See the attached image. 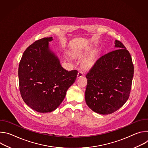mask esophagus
I'll use <instances>...</instances> for the list:
<instances>
[{
	"label": "esophagus",
	"instance_id": "obj_1",
	"mask_svg": "<svg viewBox=\"0 0 148 148\" xmlns=\"http://www.w3.org/2000/svg\"><path fill=\"white\" fill-rule=\"evenodd\" d=\"M84 75V73L82 71H79L78 73V74H77V77L78 78H80L81 77H82Z\"/></svg>",
	"mask_w": 148,
	"mask_h": 148
}]
</instances>
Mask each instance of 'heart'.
<instances>
[{
  "label": "heart",
  "instance_id": "b5f03b06",
  "mask_svg": "<svg viewBox=\"0 0 148 148\" xmlns=\"http://www.w3.org/2000/svg\"><path fill=\"white\" fill-rule=\"evenodd\" d=\"M94 60V55L92 54L88 58H87L85 60V61L84 62V67H91L92 65V64H93Z\"/></svg>",
  "mask_w": 148,
  "mask_h": 148
}]
</instances>
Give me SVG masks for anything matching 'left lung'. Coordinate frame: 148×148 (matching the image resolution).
Masks as SVG:
<instances>
[{
    "mask_svg": "<svg viewBox=\"0 0 148 148\" xmlns=\"http://www.w3.org/2000/svg\"><path fill=\"white\" fill-rule=\"evenodd\" d=\"M115 46L118 49L99 58L86 76L87 105L103 115L115 112L127 101L134 77L130 52L119 41H115Z\"/></svg>",
    "mask_w": 148,
    "mask_h": 148,
    "instance_id": "obj_1",
    "label": "left lung"
}]
</instances>
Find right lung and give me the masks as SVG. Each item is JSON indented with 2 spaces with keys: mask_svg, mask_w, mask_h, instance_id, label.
Instances as JSON below:
<instances>
[{
  "mask_svg": "<svg viewBox=\"0 0 148 148\" xmlns=\"http://www.w3.org/2000/svg\"><path fill=\"white\" fill-rule=\"evenodd\" d=\"M51 37L36 41L23 54L18 65L20 92L33 110L50 112L58 107L69 88L75 82L78 71L63 69L49 48Z\"/></svg>",
  "mask_w": 148,
  "mask_h": 148,
  "instance_id": "obj_1",
  "label": "right lung"
}]
</instances>
